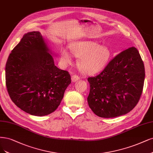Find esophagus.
Returning <instances> with one entry per match:
<instances>
[{
	"label": "esophagus",
	"instance_id": "1",
	"mask_svg": "<svg viewBox=\"0 0 153 153\" xmlns=\"http://www.w3.org/2000/svg\"><path fill=\"white\" fill-rule=\"evenodd\" d=\"M80 79V77L78 76L77 75H73L71 76V80L73 82H77Z\"/></svg>",
	"mask_w": 153,
	"mask_h": 153
}]
</instances>
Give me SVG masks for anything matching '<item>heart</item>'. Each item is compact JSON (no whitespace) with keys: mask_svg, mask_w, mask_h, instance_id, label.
<instances>
[{"mask_svg":"<svg viewBox=\"0 0 153 153\" xmlns=\"http://www.w3.org/2000/svg\"><path fill=\"white\" fill-rule=\"evenodd\" d=\"M70 51L78 57L79 69L87 74H94L104 69L111 56L107 47L99 45L94 41L75 42L70 45ZM61 59L65 64L71 62L70 54L66 49L61 52Z\"/></svg>","mask_w":153,"mask_h":153,"instance_id":"heart-1","label":"heart"}]
</instances>
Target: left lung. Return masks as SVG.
Returning <instances> with one entry per match:
<instances>
[{"label":"left lung","instance_id":"1","mask_svg":"<svg viewBox=\"0 0 153 153\" xmlns=\"http://www.w3.org/2000/svg\"><path fill=\"white\" fill-rule=\"evenodd\" d=\"M145 70L134 47L122 51L101 73L88 77V106L99 117L115 118L125 114L137 104L143 91Z\"/></svg>","mask_w":153,"mask_h":153}]
</instances>
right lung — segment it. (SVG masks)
Here are the masks:
<instances>
[{
	"label": "right lung",
	"instance_id": "obj_1",
	"mask_svg": "<svg viewBox=\"0 0 153 153\" xmlns=\"http://www.w3.org/2000/svg\"><path fill=\"white\" fill-rule=\"evenodd\" d=\"M39 31L24 35L6 65V84L13 102L26 113L45 116L58 108L71 83L69 73L54 65Z\"/></svg>",
	"mask_w": 153,
	"mask_h": 153
}]
</instances>
